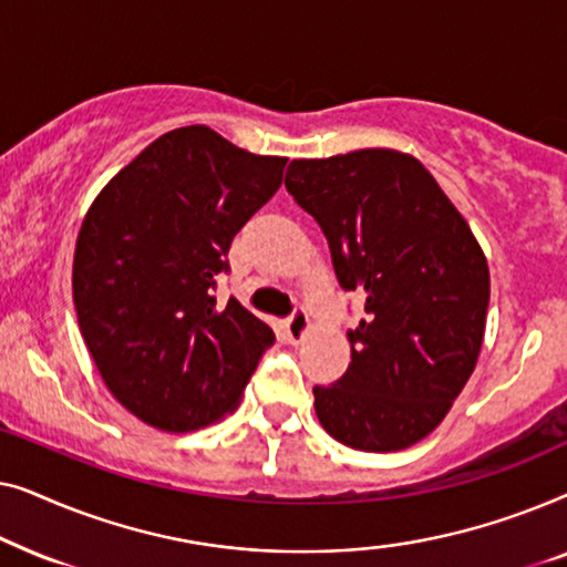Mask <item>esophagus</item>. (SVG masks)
Wrapping results in <instances>:
<instances>
[{"label":"esophagus","mask_w":567,"mask_h":567,"mask_svg":"<svg viewBox=\"0 0 567 567\" xmlns=\"http://www.w3.org/2000/svg\"><path fill=\"white\" fill-rule=\"evenodd\" d=\"M309 328H312V324H309L307 309H301V307L293 309L289 320H286V338H289L291 343H301V340H305V336L309 332Z\"/></svg>","instance_id":"34e87169"}]
</instances>
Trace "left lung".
<instances>
[{
  "label": "left lung",
  "mask_w": 567,
  "mask_h": 567,
  "mask_svg": "<svg viewBox=\"0 0 567 567\" xmlns=\"http://www.w3.org/2000/svg\"><path fill=\"white\" fill-rule=\"evenodd\" d=\"M286 190L328 237L338 284L363 297L346 374L312 390L322 429L361 452L417 444L483 348L491 274L470 224L394 150L293 159Z\"/></svg>",
  "instance_id": "obj_1"
}]
</instances>
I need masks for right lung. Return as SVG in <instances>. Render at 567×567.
<instances>
[{
	"label": "right lung",
	"mask_w": 567,
	"mask_h": 567,
	"mask_svg": "<svg viewBox=\"0 0 567 567\" xmlns=\"http://www.w3.org/2000/svg\"><path fill=\"white\" fill-rule=\"evenodd\" d=\"M286 157L208 126L167 131L100 190L74 250V307L107 390L138 421L188 433L239 405L274 330L216 276L284 181Z\"/></svg>",
	"instance_id": "obj_1"
}]
</instances>
